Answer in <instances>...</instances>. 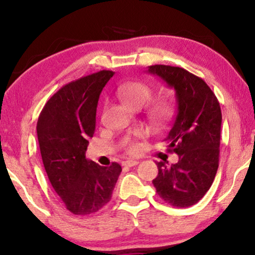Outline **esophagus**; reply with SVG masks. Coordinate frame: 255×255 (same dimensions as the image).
Wrapping results in <instances>:
<instances>
[{"instance_id":"esophagus-1","label":"esophagus","mask_w":255,"mask_h":255,"mask_svg":"<svg viewBox=\"0 0 255 255\" xmlns=\"http://www.w3.org/2000/svg\"><path fill=\"white\" fill-rule=\"evenodd\" d=\"M138 163L139 161H137V160H127V161H123V166L133 167V166H137Z\"/></svg>"}]
</instances>
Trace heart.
Returning <instances> with one entry per match:
<instances>
[{
	"label": "heart",
	"mask_w": 255,
	"mask_h": 255,
	"mask_svg": "<svg viewBox=\"0 0 255 255\" xmlns=\"http://www.w3.org/2000/svg\"><path fill=\"white\" fill-rule=\"evenodd\" d=\"M117 94L121 97L122 101L125 103V106L130 109H140L149 103V101L153 99V89L147 83L132 81L125 82L118 86ZM174 108L172 103L162 101V102L156 103L154 107L149 110V118L153 123L163 124L170 120L173 116ZM138 135L141 134V132H138ZM123 147L128 153H135L138 151V144L132 138H125L122 142Z\"/></svg>",
	"instance_id": "1"
}]
</instances>
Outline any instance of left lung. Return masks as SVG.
I'll return each instance as SVG.
<instances>
[{"label":"left lung","instance_id":"obj_1","mask_svg":"<svg viewBox=\"0 0 255 255\" xmlns=\"http://www.w3.org/2000/svg\"><path fill=\"white\" fill-rule=\"evenodd\" d=\"M147 73L175 90L177 102L176 117L165 141L167 151L176 153L179 161L170 166L156 162L159 173L153 184L167 203L190 207L210 189L217 173L221 106L210 87L186 69L154 65L148 66Z\"/></svg>","mask_w":255,"mask_h":255}]
</instances>
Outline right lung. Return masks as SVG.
Segmentation results:
<instances>
[{
    "instance_id": "obj_1",
    "label": "right lung",
    "mask_w": 255,
    "mask_h": 255,
    "mask_svg": "<svg viewBox=\"0 0 255 255\" xmlns=\"http://www.w3.org/2000/svg\"><path fill=\"white\" fill-rule=\"evenodd\" d=\"M115 72L100 71L65 85L41 110L37 122L40 154L48 180L74 215H90L111 200L122 172L86 159L100 94Z\"/></svg>"
}]
</instances>
